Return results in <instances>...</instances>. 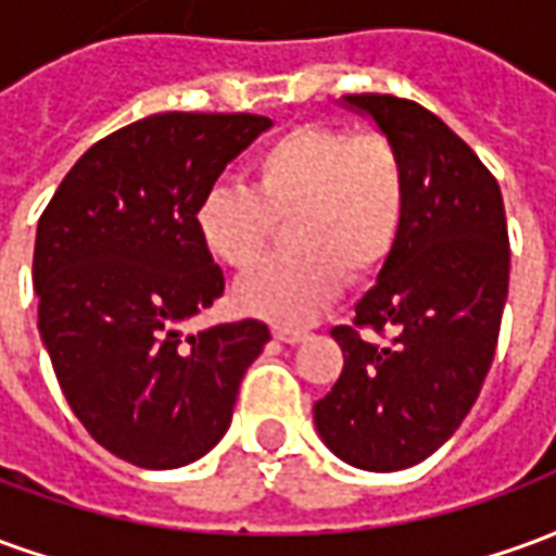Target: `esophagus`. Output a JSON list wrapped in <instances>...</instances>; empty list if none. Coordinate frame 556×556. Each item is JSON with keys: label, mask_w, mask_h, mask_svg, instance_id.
I'll return each instance as SVG.
<instances>
[{"label": "esophagus", "mask_w": 556, "mask_h": 556, "mask_svg": "<svg viewBox=\"0 0 556 556\" xmlns=\"http://www.w3.org/2000/svg\"><path fill=\"white\" fill-rule=\"evenodd\" d=\"M274 337H277L279 342H289V345H298V342H303V339H306V330H301V327L274 325Z\"/></svg>", "instance_id": "34e87169"}]
</instances>
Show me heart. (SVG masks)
I'll use <instances>...</instances> for the list:
<instances>
[{
    "instance_id": "obj_1",
    "label": "heart",
    "mask_w": 556,
    "mask_h": 556,
    "mask_svg": "<svg viewBox=\"0 0 556 556\" xmlns=\"http://www.w3.org/2000/svg\"><path fill=\"white\" fill-rule=\"evenodd\" d=\"M250 187H211L195 223L231 270L265 258L277 219H291L298 253L267 262L238 286L247 313L298 325L337 298L342 277L384 265L408 214V169L393 139L330 125L294 127L250 160Z\"/></svg>"
}]
</instances>
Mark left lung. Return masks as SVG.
Segmentation results:
<instances>
[{"instance_id": "1", "label": "left lung", "mask_w": 556, "mask_h": 556, "mask_svg": "<svg viewBox=\"0 0 556 556\" xmlns=\"http://www.w3.org/2000/svg\"><path fill=\"white\" fill-rule=\"evenodd\" d=\"M342 101L402 151L408 214L354 327H333L345 366L315 429L342 462L390 473L429 458L473 408L501 337L509 235L494 175L438 115L393 94Z\"/></svg>"}]
</instances>
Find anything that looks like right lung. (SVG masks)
I'll list each match as a JSON object with an SVG mask.
<instances>
[{"label": "right lung", "instance_id": "right-lung-1", "mask_svg": "<svg viewBox=\"0 0 556 556\" xmlns=\"http://www.w3.org/2000/svg\"><path fill=\"white\" fill-rule=\"evenodd\" d=\"M274 125L250 113H160L83 154L43 207L31 279L67 405L130 465L169 470L214 450L270 330L255 318L184 337L226 279L199 205Z\"/></svg>", "mask_w": 556, "mask_h": 556}]
</instances>
